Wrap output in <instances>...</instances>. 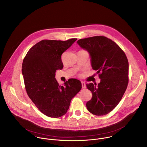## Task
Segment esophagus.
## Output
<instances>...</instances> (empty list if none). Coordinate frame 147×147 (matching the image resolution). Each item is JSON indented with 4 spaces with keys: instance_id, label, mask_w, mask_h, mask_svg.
<instances>
[{
    "instance_id": "esophagus-1",
    "label": "esophagus",
    "mask_w": 147,
    "mask_h": 147,
    "mask_svg": "<svg viewBox=\"0 0 147 147\" xmlns=\"http://www.w3.org/2000/svg\"><path fill=\"white\" fill-rule=\"evenodd\" d=\"M82 88H86V84L84 82H82Z\"/></svg>"
}]
</instances>
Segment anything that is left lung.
<instances>
[{"mask_svg":"<svg viewBox=\"0 0 147 147\" xmlns=\"http://www.w3.org/2000/svg\"><path fill=\"white\" fill-rule=\"evenodd\" d=\"M77 43L90 53L92 69L100 79L97 87L92 83L86 84L92 94L86 104L87 109L96 116L107 115L117 105L127 88V57L115 42L103 36L79 39Z\"/></svg>","mask_w":147,"mask_h":147,"instance_id":"1","label":"left lung"}]
</instances>
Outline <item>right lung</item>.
Here are the masks:
<instances>
[{
	"mask_svg": "<svg viewBox=\"0 0 147 147\" xmlns=\"http://www.w3.org/2000/svg\"><path fill=\"white\" fill-rule=\"evenodd\" d=\"M77 40H43L32 47L22 64V74L27 94L45 115L57 118L64 115L71 101L81 90V82L69 79L59 86L55 72L62 69L61 55Z\"/></svg>",
	"mask_w": 147,
	"mask_h": 147,
	"instance_id": "obj_1",
	"label": "right lung"
}]
</instances>
